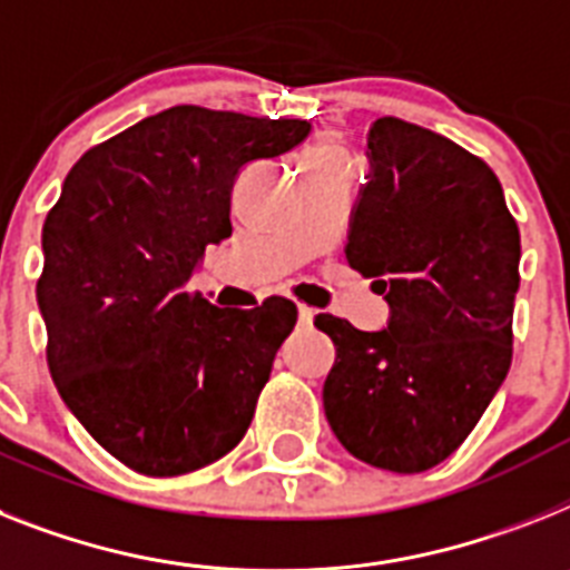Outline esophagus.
Returning <instances> with one entry per match:
<instances>
[{
  "instance_id": "1",
  "label": "esophagus",
  "mask_w": 570,
  "mask_h": 570,
  "mask_svg": "<svg viewBox=\"0 0 570 570\" xmlns=\"http://www.w3.org/2000/svg\"><path fill=\"white\" fill-rule=\"evenodd\" d=\"M313 318H315V309L307 307V304H298V324H301V327H313Z\"/></svg>"
}]
</instances>
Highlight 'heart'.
I'll return each mask as SVG.
<instances>
[{"label": "heart", "instance_id": "b5f03b06", "mask_svg": "<svg viewBox=\"0 0 570 570\" xmlns=\"http://www.w3.org/2000/svg\"><path fill=\"white\" fill-rule=\"evenodd\" d=\"M309 161H342V153L333 145H322L309 153Z\"/></svg>", "mask_w": 570, "mask_h": 570}]
</instances>
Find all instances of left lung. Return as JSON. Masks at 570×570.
Segmentation results:
<instances>
[{"label":"left lung","mask_w":570,"mask_h":570,"mask_svg":"<svg viewBox=\"0 0 570 570\" xmlns=\"http://www.w3.org/2000/svg\"><path fill=\"white\" fill-rule=\"evenodd\" d=\"M367 159L344 255L391 318L315 315L336 344L324 414L353 458L411 475L470 438L510 371L521 240L499 176L455 141L380 118Z\"/></svg>","instance_id":"obj_1"}]
</instances>
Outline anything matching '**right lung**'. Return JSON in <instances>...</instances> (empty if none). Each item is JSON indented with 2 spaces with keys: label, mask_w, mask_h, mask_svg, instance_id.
Returning a JSON list of instances; mask_svg holds the SVG:
<instances>
[{
  "label": "right lung",
  "mask_w": 570,
  "mask_h": 570,
  "mask_svg": "<svg viewBox=\"0 0 570 570\" xmlns=\"http://www.w3.org/2000/svg\"><path fill=\"white\" fill-rule=\"evenodd\" d=\"M309 136L301 118L170 107L86 150L42 226L37 281L51 380L83 429L153 478L203 470L255 417L298 307H214L188 281L232 234L248 161Z\"/></svg>",
  "instance_id": "add662e5"
}]
</instances>
